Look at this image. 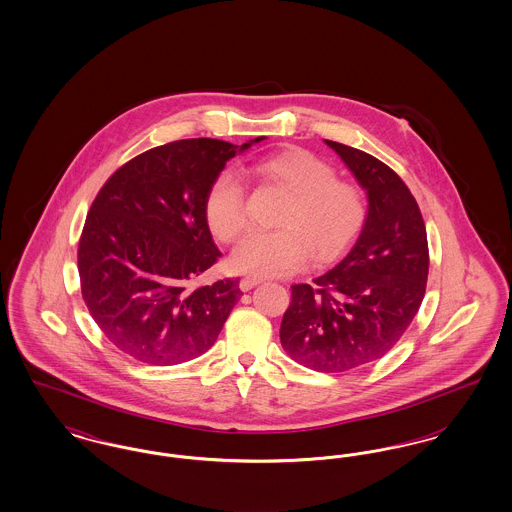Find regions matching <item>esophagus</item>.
<instances>
[{
	"label": "esophagus",
	"mask_w": 512,
	"mask_h": 512,
	"mask_svg": "<svg viewBox=\"0 0 512 512\" xmlns=\"http://www.w3.org/2000/svg\"><path fill=\"white\" fill-rule=\"evenodd\" d=\"M259 282H261L259 278H242V280H240V290H242V292H249V290L255 288Z\"/></svg>",
	"instance_id": "esophagus-1"
}]
</instances>
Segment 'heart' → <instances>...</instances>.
Wrapping results in <instances>:
<instances>
[{"mask_svg": "<svg viewBox=\"0 0 512 512\" xmlns=\"http://www.w3.org/2000/svg\"><path fill=\"white\" fill-rule=\"evenodd\" d=\"M292 197L278 217V230L249 232L232 251V267L257 278L288 276L305 265L309 251L322 263L357 236L366 217L365 195L317 155L292 149L255 165ZM205 219L220 242L236 240L247 222L245 188L232 169L219 172L205 197Z\"/></svg>", "mask_w": 512, "mask_h": 512, "instance_id": "obj_1", "label": "heart"}]
</instances>
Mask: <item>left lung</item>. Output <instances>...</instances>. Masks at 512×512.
Returning a JSON list of instances; mask_svg holds the SVG:
<instances>
[{"label":"left lung","instance_id":"1","mask_svg":"<svg viewBox=\"0 0 512 512\" xmlns=\"http://www.w3.org/2000/svg\"><path fill=\"white\" fill-rule=\"evenodd\" d=\"M366 192L357 242L313 286H292L280 341L295 363L345 372L384 357L405 334L426 292L428 238L405 182L361 149L324 140Z\"/></svg>","mask_w":512,"mask_h":512}]
</instances>
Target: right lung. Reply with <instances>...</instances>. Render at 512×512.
Here are the masks:
<instances>
[{
	"mask_svg": "<svg viewBox=\"0 0 512 512\" xmlns=\"http://www.w3.org/2000/svg\"><path fill=\"white\" fill-rule=\"evenodd\" d=\"M263 140L153 147L99 190L80 236L78 274L90 315L122 353L171 366L215 345L242 290L230 278L195 286L220 257L205 197L232 157Z\"/></svg>",
	"mask_w": 512,
	"mask_h": 512,
	"instance_id": "right-lung-1",
	"label": "right lung"
}]
</instances>
